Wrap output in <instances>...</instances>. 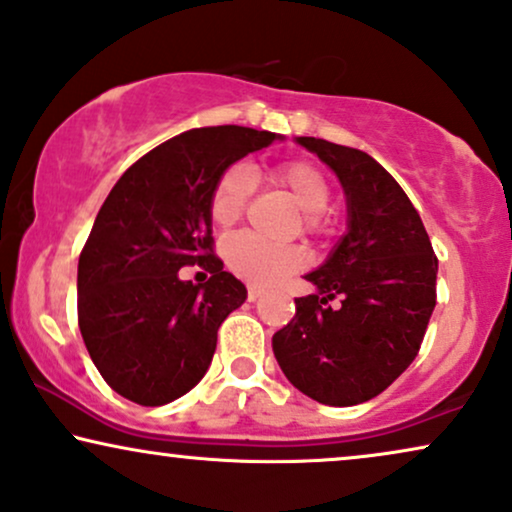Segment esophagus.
Here are the masks:
<instances>
[{"label": "esophagus", "mask_w": 512, "mask_h": 512, "mask_svg": "<svg viewBox=\"0 0 512 512\" xmlns=\"http://www.w3.org/2000/svg\"><path fill=\"white\" fill-rule=\"evenodd\" d=\"M260 295H262V288H257V286H250L248 288V300L250 302H255Z\"/></svg>", "instance_id": "34e87169"}]
</instances>
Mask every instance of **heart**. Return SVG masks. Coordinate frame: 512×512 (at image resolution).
Segmentation results:
<instances>
[{"label":"heart","mask_w":512,"mask_h":512,"mask_svg":"<svg viewBox=\"0 0 512 512\" xmlns=\"http://www.w3.org/2000/svg\"><path fill=\"white\" fill-rule=\"evenodd\" d=\"M271 181L286 189L300 205L302 226L307 234L326 236L333 229V217L326 208L331 200V184L319 167L307 160H288L271 170ZM252 191H255V174L248 165L234 163L222 170L208 198L212 224L219 229L234 226L248 208ZM224 260L226 267L252 286H271L300 269L304 255L295 245H278L250 234H238L224 243Z\"/></svg>","instance_id":"heart-1"}]
</instances>
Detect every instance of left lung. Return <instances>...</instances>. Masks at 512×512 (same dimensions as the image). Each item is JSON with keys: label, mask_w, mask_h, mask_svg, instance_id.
<instances>
[{"label": "left lung", "mask_w": 512, "mask_h": 512, "mask_svg": "<svg viewBox=\"0 0 512 512\" xmlns=\"http://www.w3.org/2000/svg\"><path fill=\"white\" fill-rule=\"evenodd\" d=\"M297 144L338 174L349 229L326 264L304 276L319 293L295 297V316L271 345L297 390L319 404L354 406L416 359L437 302V255L409 196L371 155L314 137Z\"/></svg>", "instance_id": "1"}]
</instances>
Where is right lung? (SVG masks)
<instances>
[{
	"label": "right lung",
	"instance_id": "add662e5",
	"mask_svg": "<svg viewBox=\"0 0 512 512\" xmlns=\"http://www.w3.org/2000/svg\"><path fill=\"white\" fill-rule=\"evenodd\" d=\"M274 132L189 129L127 167L77 264V323L108 385L141 406H163L208 371L222 321L248 290L215 255L208 198L222 170L269 146ZM198 263L205 284L181 282Z\"/></svg>",
	"mask_w": 512,
	"mask_h": 512
}]
</instances>
